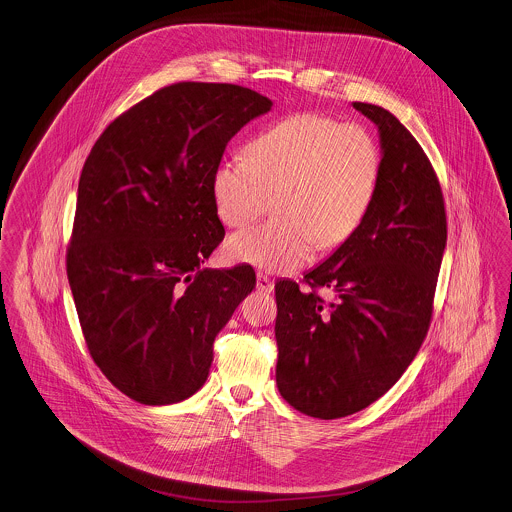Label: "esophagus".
<instances>
[{
    "instance_id": "esophagus-1",
    "label": "esophagus",
    "mask_w": 512,
    "mask_h": 512,
    "mask_svg": "<svg viewBox=\"0 0 512 512\" xmlns=\"http://www.w3.org/2000/svg\"><path fill=\"white\" fill-rule=\"evenodd\" d=\"M257 290H261L265 294H271L275 290V284H273V280L269 276L259 273L257 275Z\"/></svg>"
}]
</instances>
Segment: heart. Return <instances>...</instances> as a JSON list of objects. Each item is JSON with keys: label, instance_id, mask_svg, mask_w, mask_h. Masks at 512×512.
<instances>
[{"label": "heart", "instance_id": "obj_1", "mask_svg": "<svg viewBox=\"0 0 512 512\" xmlns=\"http://www.w3.org/2000/svg\"><path fill=\"white\" fill-rule=\"evenodd\" d=\"M380 152L360 124L302 113L261 132L247 159H222L212 175L220 220L243 228L273 197L276 218L226 241L234 263L267 273L300 269L315 247L333 249L353 236L376 193Z\"/></svg>", "mask_w": 512, "mask_h": 512}]
</instances>
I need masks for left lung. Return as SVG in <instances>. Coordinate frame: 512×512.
<instances>
[{"label": "left lung", "mask_w": 512, "mask_h": 512, "mask_svg": "<svg viewBox=\"0 0 512 512\" xmlns=\"http://www.w3.org/2000/svg\"><path fill=\"white\" fill-rule=\"evenodd\" d=\"M353 107L378 126L382 159L356 232L304 275L335 298L275 284L276 386L317 419L362 411L401 378L427 335L446 247L444 198L423 148L390 111Z\"/></svg>", "instance_id": "1"}]
</instances>
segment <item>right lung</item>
I'll return each mask as SVG.
<instances>
[{
  "label": "right lung",
  "instance_id": "right-lung-1",
  "mask_svg": "<svg viewBox=\"0 0 512 512\" xmlns=\"http://www.w3.org/2000/svg\"><path fill=\"white\" fill-rule=\"evenodd\" d=\"M271 107L241 85L175 83L111 122L85 159L68 280L95 364L138 403L197 394L216 335L255 288L249 265H202L224 239L214 169Z\"/></svg>",
  "mask_w": 512,
  "mask_h": 512
}]
</instances>
